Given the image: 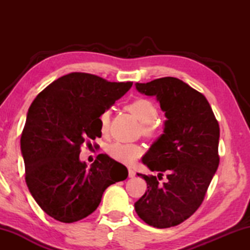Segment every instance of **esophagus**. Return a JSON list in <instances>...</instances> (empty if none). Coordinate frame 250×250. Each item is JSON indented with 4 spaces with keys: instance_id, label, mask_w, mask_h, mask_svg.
<instances>
[{
    "instance_id": "34e87169",
    "label": "esophagus",
    "mask_w": 250,
    "mask_h": 250,
    "mask_svg": "<svg viewBox=\"0 0 250 250\" xmlns=\"http://www.w3.org/2000/svg\"><path fill=\"white\" fill-rule=\"evenodd\" d=\"M128 172H129V177H133L135 175V171L133 170L132 167H129L128 168Z\"/></svg>"
}]
</instances>
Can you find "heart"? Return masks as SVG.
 Masks as SVG:
<instances>
[{"label": "heart", "mask_w": 250, "mask_h": 250, "mask_svg": "<svg viewBox=\"0 0 250 250\" xmlns=\"http://www.w3.org/2000/svg\"><path fill=\"white\" fill-rule=\"evenodd\" d=\"M126 109L141 122V130L146 135H151L155 132V119L159 116V110L153 101L146 98H138L126 104ZM99 130L105 134L109 130L110 110L104 109L98 118ZM108 153L111 158L124 163H133L142 154V147L135 143H124L116 141L108 146Z\"/></svg>", "instance_id": "1"}]
</instances>
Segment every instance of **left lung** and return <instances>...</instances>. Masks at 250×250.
<instances>
[{
    "instance_id": "left-lung-1",
    "label": "left lung",
    "mask_w": 250,
    "mask_h": 250,
    "mask_svg": "<svg viewBox=\"0 0 250 250\" xmlns=\"http://www.w3.org/2000/svg\"><path fill=\"white\" fill-rule=\"evenodd\" d=\"M135 87L156 97L167 120L163 134L142 158L159 175L138 173L147 191L134 208L147 225L173 227L191 217L204 201L219 164V125L205 96L180 79L163 77ZM163 172L168 181L160 185Z\"/></svg>"
}]
</instances>
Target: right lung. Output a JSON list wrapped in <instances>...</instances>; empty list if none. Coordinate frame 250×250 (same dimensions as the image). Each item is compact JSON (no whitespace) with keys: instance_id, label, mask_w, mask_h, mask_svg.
<instances>
[{"instance_id":"obj_1","label":"right lung","mask_w":250,"mask_h":250,"mask_svg":"<svg viewBox=\"0 0 250 250\" xmlns=\"http://www.w3.org/2000/svg\"><path fill=\"white\" fill-rule=\"evenodd\" d=\"M132 82L111 83L87 73H70L49 83L28 109L21 150L25 181L46 214L74 223L97 209L104 189L124 181L128 170L107 154L88 168L80 147L101 137L98 118L128 91Z\"/></svg>"}]
</instances>
